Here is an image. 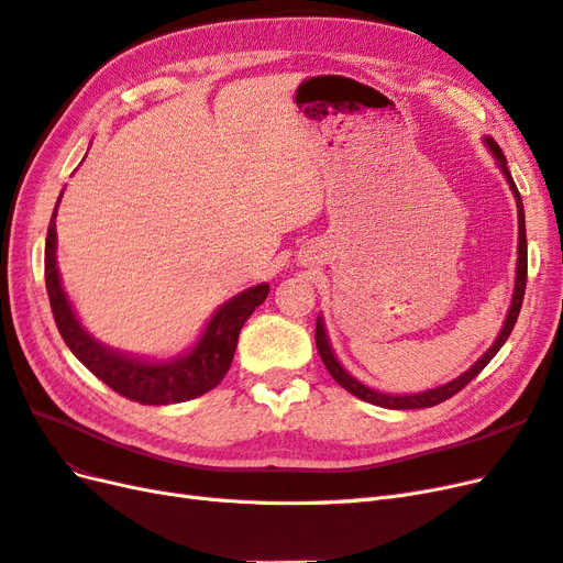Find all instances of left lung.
<instances>
[{
  "label": "left lung",
  "instance_id": "1",
  "mask_svg": "<svg viewBox=\"0 0 563 563\" xmlns=\"http://www.w3.org/2000/svg\"><path fill=\"white\" fill-rule=\"evenodd\" d=\"M488 147L493 155H496L503 174L509 183V190L515 192V199H517V211H519V258H517V282H515V296H512V308H509L507 312V319H505V327L500 331V335L496 338V343L490 345V350L482 356L479 362H476L467 373H463V376L441 385V387H434V389H428V391H420V395H406V397H391V395H383V391H376V389H368L366 385H362L360 380H354L350 373L338 364L335 354L329 345V338H327V331H323V321L317 319V329H314V343H317V350H319V356L323 366L329 368V373L333 376V380L345 387L347 391H352L354 397H360L368 404H376V406H383V408H397V411H401V408H430V406H437L441 401L451 399L453 395H457L460 389H463L467 383H472L479 373L484 371V366L493 360V356L498 354V350L505 345V340L509 338V333H512L515 323H517V317H519V310H521V302H523V291H526V272H528V258H526V223H523V203H521V195L517 190V185L512 180V176H509V168H507V159L503 155V150L493 143L490 139H486Z\"/></svg>",
  "mask_w": 563,
  "mask_h": 563
}]
</instances>
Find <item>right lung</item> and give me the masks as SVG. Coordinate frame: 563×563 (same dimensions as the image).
Returning a JSON list of instances; mask_svg holds the SVG:
<instances>
[{"label":"right lung","mask_w":563,"mask_h":563,"mask_svg":"<svg viewBox=\"0 0 563 563\" xmlns=\"http://www.w3.org/2000/svg\"><path fill=\"white\" fill-rule=\"evenodd\" d=\"M56 213L58 203L48 220L44 249V279L51 312H54L56 327L65 340V345L73 350L77 360L87 366L98 380H103L108 387L117 391V395H122L131 401L164 406L190 401L195 397L207 395L209 389H213L225 378L236 350V338H240L244 321L267 298V284L253 286L249 291L228 300L223 308L213 314L207 331H203L201 340L190 354L164 364L131 360V356L117 354L96 343V340L81 329L70 302H67L56 267Z\"/></svg>","instance_id":"add662e5"}]
</instances>
